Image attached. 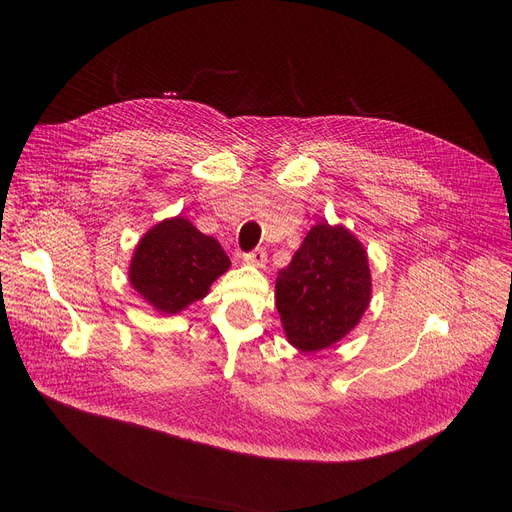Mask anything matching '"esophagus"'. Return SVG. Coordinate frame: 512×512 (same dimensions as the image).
<instances>
[{
    "instance_id": "1",
    "label": "esophagus",
    "mask_w": 512,
    "mask_h": 512,
    "mask_svg": "<svg viewBox=\"0 0 512 512\" xmlns=\"http://www.w3.org/2000/svg\"><path fill=\"white\" fill-rule=\"evenodd\" d=\"M242 259H245V263H249V265L263 267L267 261V253H265V249H255V251H249L242 255Z\"/></svg>"
}]
</instances>
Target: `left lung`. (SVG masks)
Instances as JSON below:
<instances>
[{
    "instance_id": "obj_1",
    "label": "left lung",
    "mask_w": 512,
    "mask_h": 512,
    "mask_svg": "<svg viewBox=\"0 0 512 512\" xmlns=\"http://www.w3.org/2000/svg\"><path fill=\"white\" fill-rule=\"evenodd\" d=\"M369 299L367 253L342 226H313L276 278V307L284 332L294 346L309 353L351 332Z\"/></svg>"
}]
</instances>
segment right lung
Masks as SVG:
<instances>
[{
	"label": "right lung",
	"instance_id": "add662e5",
	"mask_svg": "<svg viewBox=\"0 0 512 512\" xmlns=\"http://www.w3.org/2000/svg\"><path fill=\"white\" fill-rule=\"evenodd\" d=\"M230 267L220 242L184 218L153 226L130 263V284L161 313H178L203 299Z\"/></svg>",
	"mask_w": 512,
	"mask_h": 512
}]
</instances>
